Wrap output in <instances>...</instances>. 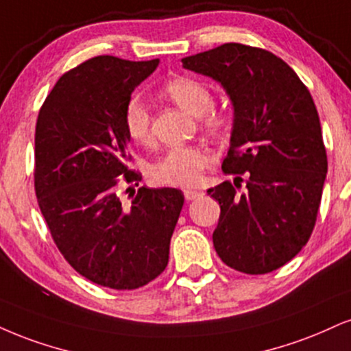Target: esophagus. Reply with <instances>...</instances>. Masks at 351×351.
Instances as JSON below:
<instances>
[{"mask_svg":"<svg viewBox=\"0 0 351 351\" xmlns=\"http://www.w3.org/2000/svg\"><path fill=\"white\" fill-rule=\"evenodd\" d=\"M201 196H202V191H199V189H184V197H186L188 201H193Z\"/></svg>","mask_w":351,"mask_h":351,"instance_id":"34e87169","label":"esophagus"}]
</instances>
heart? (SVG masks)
Wrapping results in <instances>:
<instances>
[{"instance_id": "1", "label": "heart", "mask_w": 351, "mask_h": 351, "mask_svg": "<svg viewBox=\"0 0 351 351\" xmlns=\"http://www.w3.org/2000/svg\"><path fill=\"white\" fill-rule=\"evenodd\" d=\"M165 95L181 109L199 117L201 128L210 135L229 132L234 116L222 108H214V93L208 83L197 78L178 77L165 84ZM124 125L135 142H149L150 112L138 96H130L124 108ZM213 162V155L197 145L171 147L150 167L152 178L171 186H193Z\"/></svg>"}]
</instances>
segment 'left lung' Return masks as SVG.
<instances>
[{
  "mask_svg": "<svg viewBox=\"0 0 351 351\" xmlns=\"http://www.w3.org/2000/svg\"><path fill=\"white\" fill-rule=\"evenodd\" d=\"M181 62L221 83L234 106L222 162L234 184L208 189L221 204L214 248L240 273L274 271L302 250L317 221L327 152L314 99L296 71L265 49L230 42ZM242 174L247 189L240 193Z\"/></svg>",
  "mask_w": 351,
  "mask_h": 351,
  "instance_id": "1",
  "label": "left lung"
}]
</instances>
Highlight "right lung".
<instances>
[{"label":"right lung","instance_id":"1","mask_svg":"<svg viewBox=\"0 0 351 351\" xmlns=\"http://www.w3.org/2000/svg\"><path fill=\"white\" fill-rule=\"evenodd\" d=\"M157 66L158 58H90L62 75L37 117L40 213L63 258L104 288L137 289L162 274L184 202L175 188L142 186L128 206L117 194L119 183L142 180L128 168L125 103Z\"/></svg>","mask_w":351,"mask_h":351}]
</instances>
